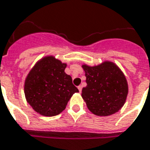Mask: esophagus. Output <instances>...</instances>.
Instances as JSON below:
<instances>
[{
    "instance_id": "1",
    "label": "esophagus",
    "mask_w": 150,
    "mask_h": 150,
    "mask_svg": "<svg viewBox=\"0 0 150 150\" xmlns=\"http://www.w3.org/2000/svg\"><path fill=\"white\" fill-rule=\"evenodd\" d=\"M78 89H79V92H81L82 91V86H78Z\"/></svg>"
}]
</instances>
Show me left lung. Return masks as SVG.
<instances>
[{"label": "left lung", "instance_id": "1", "mask_svg": "<svg viewBox=\"0 0 150 150\" xmlns=\"http://www.w3.org/2000/svg\"><path fill=\"white\" fill-rule=\"evenodd\" d=\"M86 86L82 97L87 108L98 116H108L117 112L126 102L128 85L123 73L111 62L89 67L83 65Z\"/></svg>", "mask_w": 150, "mask_h": 150}]
</instances>
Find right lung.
I'll list each match as a JSON object with an SVG mask.
<instances>
[{
    "label": "right lung",
    "mask_w": 150,
    "mask_h": 150,
    "mask_svg": "<svg viewBox=\"0 0 150 150\" xmlns=\"http://www.w3.org/2000/svg\"><path fill=\"white\" fill-rule=\"evenodd\" d=\"M66 66L48 56L38 62L28 75L24 94L28 103L37 113L44 116L60 114L73 94L79 92L71 77L64 72Z\"/></svg>",
    "instance_id": "obj_1"
}]
</instances>
